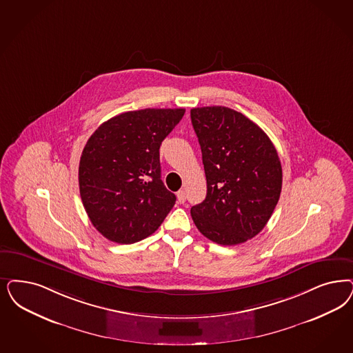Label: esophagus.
Here are the masks:
<instances>
[{
	"label": "esophagus",
	"mask_w": 353,
	"mask_h": 353,
	"mask_svg": "<svg viewBox=\"0 0 353 353\" xmlns=\"http://www.w3.org/2000/svg\"><path fill=\"white\" fill-rule=\"evenodd\" d=\"M177 201H179V203H183L186 201V192L185 190L177 192Z\"/></svg>",
	"instance_id": "esophagus-1"
}]
</instances>
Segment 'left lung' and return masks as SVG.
<instances>
[{"label": "left lung", "mask_w": 353, "mask_h": 353, "mask_svg": "<svg viewBox=\"0 0 353 353\" xmlns=\"http://www.w3.org/2000/svg\"><path fill=\"white\" fill-rule=\"evenodd\" d=\"M207 180L205 201L192 207L198 231L237 245L265 228L281 192L276 148L256 123L227 107L190 110Z\"/></svg>", "instance_id": "1"}]
</instances>
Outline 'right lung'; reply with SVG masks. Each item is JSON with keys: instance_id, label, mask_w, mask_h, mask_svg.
Returning a JSON list of instances; mask_svg holds the SVG:
<instances>
[{"instance_id": "right-lung-1", "label": "right lung", "mask_w": 353, "mask_h": 353, "mask_svg": "<svg viewBox=\"0 0 353 353\" xmlns=\"http://www.w3.org/2000/svg\"><path fill=\"white\" fill-rule=\"evenodd\" d=\"M185 110L125 112L103 122L79 161V193L92 225L113 243L152 234L174 206L160 179L159 148Z\"/></svg>"}]
</instances>
